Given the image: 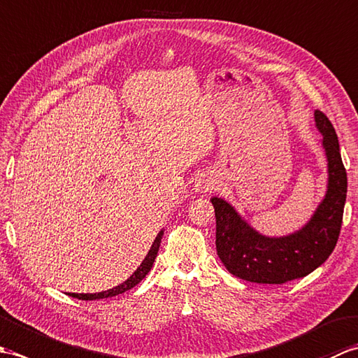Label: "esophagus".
<instances>
[{
    "label": "esophagus",
    "mask_w": 358,
    "mask_h": 358,
    "mask_svg": "<svg viewBox=\"0 0 358 358\" xmlns=\"http://www.w3.org/2000/svg\"><path fill=\"white\" fill-rule=\"evenodd\" d=\"M195 192L204 194L209 192L212 189H215V180L212 177H206V175H201V177L195 181Z\"/></svg>",
    "instance_id": "esophagus-1"
}]
</instances>
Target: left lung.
<instances>
[{"mask_svg":"<svg viewBox=\"0 0 358 358\" xmlns=\"http://www.w3.org/2000/svg\"><path fill=\"white\" fill-rule=\"evenodd\" d=\"M315 127L328 162V185L313 217L299 231L269 237L258 232L231 203L212 196L217 222V254L224 268L241 280L262 285H281L322 266L337 245L348 191V177L340 155V144L331 121L314 112Z\"/></svg>","mask_w":358,"mask_h":358,"instance_id":"8db88e82","label":"left lung"}]
</instances>
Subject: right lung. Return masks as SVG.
<instances>
[{
	"label": "right lung",
	"instance_id": "add662e5",
	"mask_svg": "<svg viewBox=\"0 0 358 358\" xmlns=\"http://www.w3.org/2000/svg\"><path fill=\"white\" fill-rule=\"evenodd\" d=\"M163 234H164V231H159L158 232L157 238L154 240V243H152V246L149 249L146 258H144L143 263L138 266V269H136L132 273V275L124 281V283H121L117 287H112V289H109V291L98 292V294H69V295L75 296V299H80V300H98V299H109V296H115V295H120V294L129 291V289H132L134 286L138 285L140 281L148 275V272L150 271L152 264H154L155 258H157L158 249H159V243H162V238H163Z\"/></svg>",
	"mask_w": 358,
	"mask_h": 358
}]
</instances>
